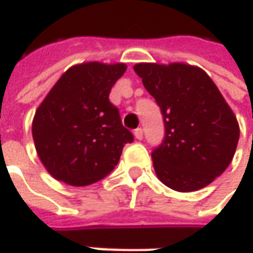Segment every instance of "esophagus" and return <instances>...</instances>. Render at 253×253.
<instances>
[{
	"label": "esophagus",
	"instance_id": "34e87169",
	"mask_svg": "<svg viewBox=\"0 0 253 253\" xmlns=\"http://www.w3.org/2000/svg\"><path fill=\"white\" fill-rule=\"evenodd\" d=\"M134 137L137 140H141V138H143V130H141V128H135Z\"/></svg>",
	"mask_w": 253,
	"mask_h": 253
}]
</instances>
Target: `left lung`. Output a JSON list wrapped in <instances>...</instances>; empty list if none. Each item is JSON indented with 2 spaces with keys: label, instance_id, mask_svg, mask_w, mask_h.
Segmentation results:
<instances>
[{
  "label": "left lung",
  "instance_id": "1",
  "mask_svg": "<svg viewBox=\"0 0 253 253\" xmlns=\"http://www.w3.org/2000/svg\"><path fill=\"white\" fill-rule=\"evenodd\" d=\"M134 71L161 108L165 140L154 150V169L165 186L195 192L230 165L240 125L217 85L186 63H138Z\"/></svg>",
  "mask_w": 253,
  "mask_h": 253
}]
</instances>
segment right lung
<instances>
[{
	"label": "right lung",
	"mask_w": 253,
	"mask_h": 253,
	"mask_svg": "<svg viewBox=\"0 0 253 253\" xmlns=\"http://www.w3.org/2000/svg\"><path fill=\"white\" fill-rule=\"evenodd\" d=\"M125 63L86 61L70 67L35 112L32 135L48 173L71 186L108 176L133 134L109 100Z\"/></svg>",
	"instance_id": "obj_1"
}]
</instances>
